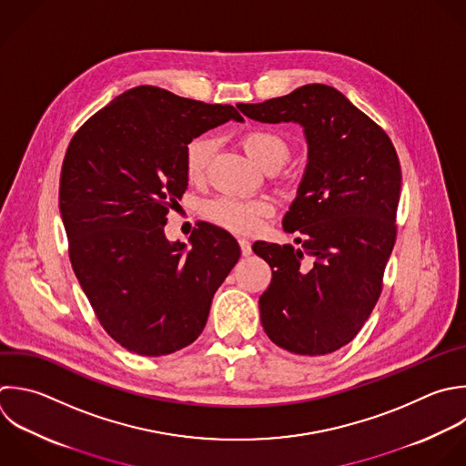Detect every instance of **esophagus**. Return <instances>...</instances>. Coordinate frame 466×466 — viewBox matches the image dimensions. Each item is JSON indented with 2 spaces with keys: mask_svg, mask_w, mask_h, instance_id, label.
<instances>
[{
  "mask_svg": "<svg viewBox=\"0 0 466 466\" xmlns=\"http://www.w3.org/2000/svg\"><path fill=\"white\" fill-rule=\"evenodd\" d=\"M238 246H240V251H242L244 257H249V255H251V242L240 238V240H238Z\"/></svg>",
  "mask_w": 466,
  "mask_h": 466,
  "instance_id": "esophagus-1",
  "label": "esophagus"
}]
</instances>
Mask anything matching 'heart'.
<instances>
[{
    "label": "heart",
    "instance_id": "b5f03b06",
    "mask_svg": "<svg viewBox=\"0 0 466 466\" xmlns=\"http://www.w3.org/2000/svg\"><path fill=\"white\" fill-rule=\"evenodd\" d=\"M242 146L248 155L264 169H279L289 158V142L273 129H251L242 137ZM215 153V140L208 135L193 138L186 146L184 166L191 180H198ZM273 209L271 202L240 200L235 197H217L204 204V217L213 224L238 235H248L257 229L262 217Z\"/></svg>",
    "mask_w": 466,
    "mask_h": 466
}]
</instances>
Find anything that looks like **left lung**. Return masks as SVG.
<instances>
[{
    "label": "left lung",
    "mask_w": 466,
    "mask_h": 466,
    "mask_svg": "<svg viewBox=\"0 0 466 466\" xmlns=\"http://www.w3.org/2000/svg\"><path fill=\"white\" fill-rule=\"evenodd\" d=\"M237 107L257 122L304 127L308 166L282 220L300 235V249L253 244L273 271L258 308L266 335L282 350L331 353L353 340L382 291L397 237L399 157L388 135L329 86Z\"/></svg>",
    "instance_id": "1"
}]
</instances>
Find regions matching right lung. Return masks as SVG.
I'll use <instances>...</instances> for the list:
<instances>
[{
	"label": "right lung",
	"mask_w": 466,
	"mask_h": 466,
	"mask_svg": "<svg viewBox=\"0 0 466 466\" xmlns=\"http://www.w3.org/2000/svg\"><path fill=\"white\" fill-rule=\"evenodd\" d=\"M229 120L242 122L233 106L140 86L95 113L67 147L60 213L71 264L104 329L133 353L160 357L197 340L240 257L211 224L193 229L191 248L164 233L187 189L186 146Z\"/></svg>",
	"instance_id": "right-lung-1"
}]
</instances>
